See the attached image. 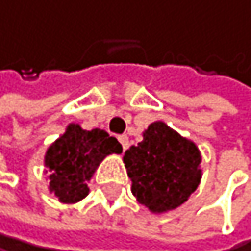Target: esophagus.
<instances>
[{"mask_svg": "<svg viewBox=\"0 0 251 251\" xmlns=\"http://www.w3.org/2000/svg\"><path fill=\"white\" fill-rule=\"evenodd\" d=\"M118 141H120V144H122V149H123V150H126V149L129 147V141H128V136H126V134L118 136Z\"/></svg>", "mask_w": 251, "mask_h": 251, "instance_id": "1", "label": "esophagus"}]
</instances>
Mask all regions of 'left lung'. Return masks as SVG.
Instances as JSON below:
<instances>
[{"label": "left lung", "mask_w": 251, "mask_h": 251, "mask_svg": "<svg viewBox=\"0 0 251 251\" xmlns=\"http://www.w3.org/2000/svg\"><path fill=\"white\" fill-rule=\"evenodd\" d=\"M201 151L188 137L158 120L142 141L125 151L123 163L137 202L151 213H166L188 201L201 183Z\"/></svg>", "instance_id": "left-lung-1"}]
</instances>
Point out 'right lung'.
<instances>
[{
    "mask_svg": "<svg viewBox=\"0 0 251 251\" xmlns=\"http://www.w3.org/2000/svg\"><path fill=\"white\" fill-rule=\"evenodd\" d=\"M112 153H122V145L115 137L100 128L88 131L79 123H69L44 155L49 193H53L63 204L82 201L90 191L87 182L104 158Z\"/></svg>",
    "mask_w": 251,
    "mask_h": 251,
    "instance_id": "right-lung-1",
    "label": "right lung"
}]
</instances>
